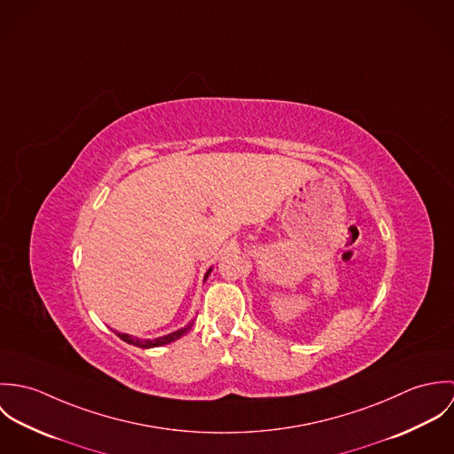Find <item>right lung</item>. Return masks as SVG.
Masks as SVG:
<instances>
[{
	"label": "right lung",
	"mask_w": 454,
	"mask_h": 454,
	"mask_svg": "<svg viewBox=\"0 0 454 454\" xmlns=\"http://www.w3.org/2000/svg\"><path fill=\"white\" fill-rule=\"evenodd\" d=\"M213 270V267H209L207 270H206V274H204V281L207 279V276H209V272ZM192 325L194 324H187L185 326H182V328H178V330H175V332H171V333H168V335H162V337H157V339H139V337H132L129 333H122V332H115L122 340H126L128 344H132V346H136V348H143V349H148V348H159V346H164V344H169V342H173V340H176V339H180L182 335H185L191 328H192Z\"/></svg>",
	"instance_id": "add662e5"
}]
</instances>
